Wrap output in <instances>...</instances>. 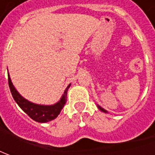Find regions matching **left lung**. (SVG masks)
<instances>
[{
	"instance_id": "8db88e82",
	"label": "left lung",
	"mask_w": 155,
	"mask_h": 155,
	"mask_svg": "<svg viewBox=\"0 0 155 155\" xmlns=\"http://www.w3.org/2000/svg\"><path fill=\"white\" fill-rule=\"evenodd\" d=\"M98 108H99V109H100V110H102V111H104V112H105V113H106V112H107V111H106V110H104V109H103V108H101V107H100V106H98Z\"/></svg>"
}]
</instances>
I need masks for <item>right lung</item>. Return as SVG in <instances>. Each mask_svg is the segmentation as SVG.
Instances as JSON below:
<instances>
[{"label":"right lung","mask_w":155,"mask_h":155,"mask_svg":"<svg viewBox=\"0 0 155 155\" xmlns=\"http://www.w3.org/2000/svg\"><path fill=\"white\" fill-rule=\"evenodd\" d=\"M8 85L13 97L15 99V102L17 103V104L21 107V110L25 113H27L28 116H30V118H32L36 122H46L55 119L57 116L59 115L60 111L66 103L67 91H68L69 87L71 84H69L67 88L65 89L62 97L57 104L50 105V106L49 105H39V104H33V103L27 101V99L22 97L13 85L9 74L8 75Z\"/></svg>","instance_id":"right-lung-1"}]
</instances>
